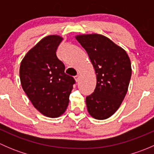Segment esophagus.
I'll return each instance as SVG.
<instances>
[{"instance_id":"esophagus-1","label":"esophagus","mask_w":154,"mask_h":154,"mask_svg":"<svg viewBox=\"0 0 154 154\" xmlns=\"http://www.w3.org/2000/svg\"><path fill=\"white\" fill-rule=\"evenodd\" d=\"M74 80H75V81L77 83V82L79 81V80H80V76H79V75H76L75 77H74Z\"/></svg>"}]
</instances>
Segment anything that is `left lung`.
I'll return each instance as SVG.
<instances>
[{"label": "left lung", "instance_id": "obj_1", "mask_svg": "<svg viewBox=\"0 0 154 154\" xmlns=\"http://www.w3.org/2000/svg\"><path fill=\"white\" fill-rule=\"evenodd\" d=\"M75 38L86 50L97 77L94 92L86 98L87 109L94 119H106L117 111L127 92L130 60L123 48L103 35L85 34Z\"/></svg>", "mask_w": 154, "mask_h": 154}]
</instances>
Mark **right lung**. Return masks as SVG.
<instances>
[{
    "label": "right lung",
    "instance_id": "right-lung-1",
    "mask_svg": "<svg viewBox=\"0 0 154 154\" xmlns=\"http://www.w3.org/2000/svg\"><path fill=\"white\" fill-rule=\"evenodd\" d=\"M62 41L60 35L45 37L27 53L20 66L24 92L33 106L49 118L60 117L66 112L75 83L56 54Z\"/></svg>",
    "mask_w": 154,
    "mask_h": 154
}]
</instances>
